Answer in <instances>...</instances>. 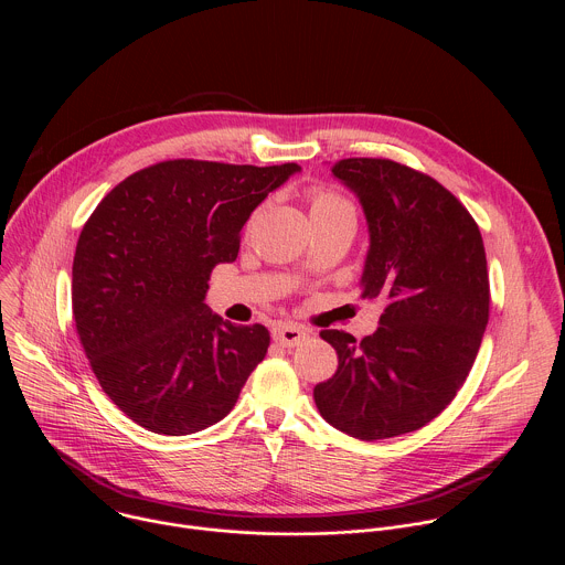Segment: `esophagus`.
Wrapping results in <instances>:
<instances>
[{
	"mask_svg": "<svg viewBox=\"0 0 565 565\" xmlns=\"http://www.w3.org/2000/svg\"><path fill=\"white\" fill-rule=\"evenodd\" d=\"M308 335L310 333L306 329L297 327V324H279V327L273 329V340L281 347H288V349L299 347Z\"/></svg>",
	"mask_w": 565,
	"mask_h": 565,
	"instance_id": "esophagus-1",
	"label": "esophagus"
}]
</instances>
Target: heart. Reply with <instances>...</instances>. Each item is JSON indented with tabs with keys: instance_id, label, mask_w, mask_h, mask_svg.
Masks as SVG:
<instances>
[{
	"instance_id": "1",
	"label": "heart",
	"mask_w": 565,
	"mask_h": 565,
	"mask_svg": "<svg viewBox=\"0 0 565 565\" xmlns=\"http://www.w3.org/2000/svg\"><path fill=\"white\" fill-rule=\"evenodd\" d=\"M317 212H353L351 203L331 190H315L310 201V214Z\"/></svg>"
}]
</instances>
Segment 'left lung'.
Listing matches in <instances>:
<instances>
[{
	"instance_id": "8db88e82",
	"label": "left lung",
	"mask_w": 565,
	"mask_h": 565,
	"mask_svg": "<svg viewBox=\"0 0 565 565\" xmlns=\"http://www.w3.org/2000/svg\"><path fill=\"white\" fill-rule=\"evenodd\" d=\"M333 177L369 225L362 297L386 301L380 327L358 342L321 331L338 371L312 388L329 425L382 440L431 423L458 393L490 319L482 236L438 181L386 158H344Z\"/></svg>"
}]
</instances>
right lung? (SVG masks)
<instances>
[{
  "label": "right lung",
  "mask_w": 565,
  "mask_h": 565,
  "mask_svg": "<svg viewBox=\"0 0 565 565\" xmlns=\"http://www.w3.org/2000/svg\"><path fill=\"white\" fill-rule=\"evenodd\" d=\"M301 168L166 160L118 183L77 238L75 329L103 391L163 436L223 420L270 333L205 303L216 264L238 255L241 227Z\"/></svg>",
  "instance_id": "right-lung-1"
}]
</instances>
